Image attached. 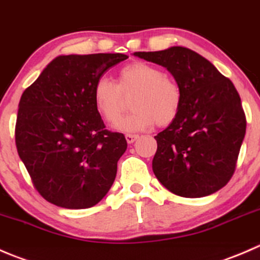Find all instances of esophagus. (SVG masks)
Returning <instances> with one entry per match:
<instances>
[{"label":"esophagus","instance_id":"1","mask_svg":"<svg viewBox=\"0 0 260 260\" xmlns=\"http://www.w3.org/2000/svg\"><path fill=\"white\" fill-rule=\"evenodd\" d=\"M125 138H126V141L129 144H133L134 141L136 140V139L139 138L138 135H135V134H126V135H125Z\"/></svg>","mask_w":260,"mask_h":260}]
</instances>
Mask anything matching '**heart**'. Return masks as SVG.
<instances>
[{"label":"heart","mask_w":260,"mask_h":260,"mask_svg":"<svg viewBox=\"0 0 260 260\" xmlns=\"http://www.w3.org/2000/svg\"><path fill=\"white\" fill-rule=\"evenodd\" d=\"M134 94L133 112L120 121L125 131L148 129L156 124L167 126L177 119L182 106V89L178 82L164 74L158 67L134 61L122 67L114 83L109 78L97 79L92 99L94 109L104 121L112 125L124 109V97Z\"/></svg>","instance_id":"heart-1"}]
</instances>
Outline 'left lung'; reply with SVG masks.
<instances>
[{"mask_svg": "<svg viewBox=\"0 0 260 260\" xmlns=\"http://www.w3.org/2000/svg\"><path fill=\"white\" fill-rule=\"evenodd\" d=\"M134 55L171 72L182 89L177 119L154 136L153 172L174 194L209 196L233 177L246 119L233 82L196 51L172 46Z\"/></svg>", "mask_w": 260, "mask_h": 260, "instance_id": "8db88e82", "label": "left lung"}]
</instances>
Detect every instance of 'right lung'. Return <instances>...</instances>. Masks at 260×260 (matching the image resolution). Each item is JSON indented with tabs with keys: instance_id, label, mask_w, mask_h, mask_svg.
Here are the masks:
<instances>
[{
	"instance_id": "right-lung-1",
	"label": "right lung",
	"mask_w": 260,
	"mask_h": 260,
	"mask_svg": "<svg viewBox=\"0 0 260 260\" xmlns=\"http://www.w3.org/2000/svg\"><path fill=\"white\" fill-rule=\"evenodd\" d=\"M121 53L59 55L22 93L15 140L35 188L50 204L88 209L111 188L127 148L124 134L105 129L92 99Z\"/></svg>"
}]
</instances>
